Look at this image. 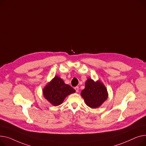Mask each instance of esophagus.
I'll return each mask as SVG.
<instances>
[{
    "label": "esophagus",
    "mask_w": 146,
    "mask_h": 146,
    "mask_svg": "<svg viewBox=\"0 0 146 146\" xmlns=\"http://www.w3.org/2000/svg\"><path fill=\"white\" fill-rule=\"evenodd\" d=\"M74 88H75V90L76 92H78V91H79V87H75Z\"/></svg>",
    "instance_id": "esophagus-1"
}]
</instances>
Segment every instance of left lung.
I'll use <instances>...</instances> for the list:
<instances>
[{
    "label": "left lung",
    "instance_id": "8db88e82",
    "mask_svg": "<svg viewBox=\"0 0 146 146\" xmlns=\"http://www.w3.org/2000/svg\"><path fill=\"white\" fill-rule=\"evenodd\" d=\"M86 104L92 108L99 107L107 99L106 88L100 81L94 82L89 78L85 82V87L81 93Z\"/></svg>",
    "mask_w": 146,
    "mask_h": 146
}]
</instances>
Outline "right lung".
<instances>
[{
	"instance_id": "add662e5",
	"label": "right lung",
	"mask_w": 146,
	"mask_h": 146,
	"mask_svg": "<svg viewBox=\"0 0 146 146\" xmlns=\"http://www.w3.org/2000/svg\"><path fill=\"white\" fill-rule=\"evenodd\" d=\"M75 92L70 85L65 84L58 76H55L43 90L45 98L52 105L59 106L62 103L66 97Z\"/></svg>"
}]
</instances>
